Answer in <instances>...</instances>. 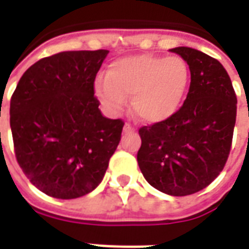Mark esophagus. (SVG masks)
I'll use <instances>...</instances> for the list:
<instances>
[{"label": "esophagus", "instance_id": "1", "mask_svg": "<svg viewBox=\"0 0 249 249\" xmlns=\"http://www.w3.org/2000/svg\"><path fill=\"white\" fill-rule=\"evenodd\" d=\"M124 132H125V133H128V132H136V128H135V126H132L130 124H125Z\"/></svg>", "mask_w": 249, "mask_h": 249}]
</instances>
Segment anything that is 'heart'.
<instances>
[{
	"label": "heart",
	"instance_id": "heart-1",
	"mask_svg": "<svg viewBox=\"0 0 249 249\" xmlns=\"http://www.w3.org/2000/svg\"><path fill=\"white\" fill-rule=\"evenodd\" d=\"M191 82L187 61L178 56L135 54L113 61L94 92L110 113H120L132 97L135 113L145 123H161L176 113Z\"/></svg>",
	"mask_w": 249,
	"mask_h": 249
}]
</instances>
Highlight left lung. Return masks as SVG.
<instances>
[{
    "instance_id": "1",
    "label": "left lung",
    "mask_w": 249,
    "mask_h": 249,
    "mask_svg": "<svg viewBox=\"0 0 249 249\" xmlns=\"http://www.w3.org/2000/svg\"><path fill=\"white\" fill-rule=\"evenodd\" d=\"M171 52L189 66V92L169 119L139 129L137 162L152 187L171 196H187L208 187L223 171L232 145L237 98L216 58L187 46Z\"/></svg>"
}]
</instances>
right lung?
<instances>
[{"instance_id": "1", "label": "right lung", "mask_w": 249, "mask_h": 249, "mask_svg": "<svg viewBox=\"0 0 249 249\" xmlns=\"http://www.w3.org/2000/svg\"><path fill=\"white\" fill-rule=\"evenodd\" d=\"M108 53L73 51L41 58L10 98L17 162L48 196L68 200L92 192L119 145L124 121L104 117L94 96V78Z\"/></svg>"}]
</instances>
